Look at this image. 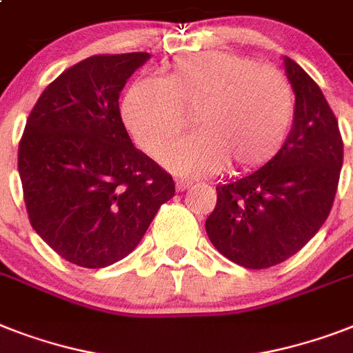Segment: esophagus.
Returning <instances> with one entry per match:
<instances>
[{
	"label": "esophagus",
	"instance_id": "obj_1",
	"mask_svg": "<svg viewBox=\"0 0 353 353\" xmlns=\"http://www.w3.org/2000/svg\"><path fill=\"white\" fill-rule=\"evenodd\" d=\"M190 186H192V181H188V179H177V181H176V190L177 192L186 190V188H190Z\"/></svg>",
	"mask_w": 353,
	"mask_h": 353
}]
</instances>
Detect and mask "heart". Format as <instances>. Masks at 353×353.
I'll return each instance as SVG.
<instances>
[{"label":"heart","instance_id":"obj_1","mask_svg":"<svg viewBox=\"0 0 353 353\" xmlns=\"http://www.w3.org/2000/svg\"><path fill=\"white\" fill-rule=\"evenodd\" d=\"M194 112L199 132L167 154L177 172L203 176L230 165L256 170L281 150L296 116L292 83L277 68L232 52L181 57L163 79L132 83L123 121L143 150L157 157L179 136Z\"/></svg>","mask_w":353,"mask_h":353}]
</instances>
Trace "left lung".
I'll return each instance as SVG.
<instances>
[{"instance_id":"1","label":"left lung","mask_w":353,"mask_h":353,"mask_svg":"<svg viewBox=\"0 0 353 353\" xmlns=\"http://www.w3.org/2000/svg\"><path fill=\"white\" fill-rule=\"evenodd\" d=\"M285 72L296 94V116L285 145L248 176L217 185L205 223L226 259L261 270L279 265L316 236L334 205L343 139L330 105L294 59Z\"/></svg>"}]
</instances>
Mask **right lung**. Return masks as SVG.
Listing matches in <instances>:
<instances>
[{
	"label": "right lung",
	"mask_w": 353,
	"mask_h": 353,
	"mask_svg": "<svg viewBox=\"0 0 353 353\" xmlns=\"http://www.w3.org/2000/svg\"><path fill=\"white\" fill-rule=\"evenodd\" d=\"M148 52L90 56L57 76L27 119L18 170L28 219L63 259L105 268L127 257L176 185L130 141L119 112Z\"/></svg>",
	"instance_id": "1"
}]
</instances>
